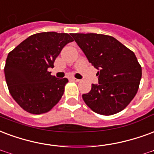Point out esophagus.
<instances>
[{"label": "esophagus", "mask_w": 154, "mask_h": 154, "mask_svg": "<svg viewBox=\"0 0 154 154\" xmlns=\"http://www.w3.org/2000/svg\"><path fill=\"white\" fill-rule=\"evenodd\" d=\"M71 80L72 81V82H80V80H79V79H77V78H75V77H72V78H71Z\"/></svg>", "instance_id": "esophagus-1"}]
</instances>
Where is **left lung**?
I'll return each mask as SVG.
<instances>
[{"label":"left lung","mask_w":154,"mask_h":154,"mask_svg":"<svg viewBox=\"0 0 154 154\" xmlns=\"http://www.w3.org/2000/svg\"><path fill=\"white\" fill-rule=\"evenodd\" d=\"M89 62L99 72V85L82 94L86 104L101 115L123 110L137 93L142 68L134 52L114 37L96 33H71Z\"/></svg>","instance_id":"1"}]
</instances>
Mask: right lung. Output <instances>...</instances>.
<instances>
[{"instance_id":"1","label":"right lung","mask_w":154,"mask_h":154,"mask_svg":"<svg viewBox=\"0 0 154 154\" xmlns=\"http://www.w3.org/2000/svg\"><path fill=\"white\" fill-rule=\"evenodd\" d=\"M73 39L55 32L32 35L8 54L5 77L11 96L32 114L49 112L62 98L67 78L59 79L48 71L62 49Z\"/></svg>"}]
</instances>
